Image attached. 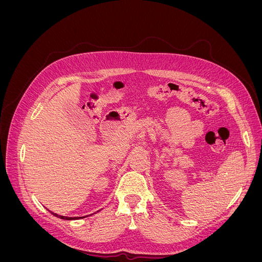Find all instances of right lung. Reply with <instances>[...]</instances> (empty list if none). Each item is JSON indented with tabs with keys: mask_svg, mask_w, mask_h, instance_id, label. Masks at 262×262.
<instances>
[{
	"mask_svg": "<svg viewBox=\"0 0 262 262\" xmlns=\"http://www.w3.org/2000/svg\"><path fill=\"white\" fill-rule=\"evenodd\" d=\"M53 215H55V216H58V217H60V219H62V220H76V219H78V217H66V216H61V215H58V214H55V213H52ZM81 219V217H80Z\"/></svg>",
	"mask_w": 262,
	"mask_h": 262,
	"instance_id": "right-lung-1",
	"label": "right lung"
}]
</instances>
